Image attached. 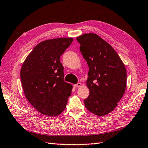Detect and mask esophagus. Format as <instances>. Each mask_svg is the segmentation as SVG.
Instances as JSON below:
<instances>
[{
    "label": "esophagus",
    "instance_id": "34e87169",
    "mask_svg": "<svg viewBox=\"0 0 148 148\" xmlns=\"http://www.w3.org/2000/svg\"><path fill=\"white\" fill-rule=\"evenodd\" d=\"M81 83H78L77 84H74V86L75 87H80V86H81Z\"/></svg>",
    "mask_w": 148,
    "mask_h": 148
}]
</instances>
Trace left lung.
I'll list each match as a JSON object with an SVG mask.
<instances>
[{
    "label": "left lung",
    "mask_w": 148,
    "mask_h": 148,
    "mask_svg": "<svg viewBox=\"0 0 148 148\" xmlns=\"http://www.w3.org/2000/svg\"><path fill=\"white\" fill-rule=\"evenodd\" d=\"M77 40L89 66V95L84 100V105L94 114L106 115L115 109L125 93V65L114 48L96 34H84Z\"/></svg>",
    "instance_id": "1"
}]
</instances>
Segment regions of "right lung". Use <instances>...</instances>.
<instances>
[{"instance_id":"right-lung-1","label":"right lung","mask_w":148,"mask_h":148,"mask_svg":"<svg viewBox=\"0 0 148 148\" xmlns=\"http://www.w3.org/2000/svg\"><path fill=\"white\" fill-rule=\"evenodd\" d=\"M73 39H48L36 46L22 65L20 78L26 99L39 112L55 117L63 112L73 86L64 82L60 56Z\"/></svg>"}]
</instances>
